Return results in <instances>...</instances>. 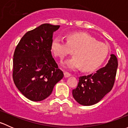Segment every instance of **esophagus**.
I'll use <instances>...</instances> for the list:
<instances>
[{
  "label": "esophagus",
  "instance_id": "34e87169",
  "mask_svg": "<svg viewBox=\"0 0 128 128\" xmlns=\"http://www.w3.org/2000/svg\"><path fill=\"white\" fill-rule=\"evenodd\" d=\"M64 77H70V76H71V74H69V72H64Z\"/></svg>",
  "mask_w": 128,
  "mask_h": 128
}]
</instances>
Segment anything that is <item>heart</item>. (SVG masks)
Instances as JSON below:
<instances>
[{"label":"heart","mask_w":128,"mask_h":128,"mask_svg":"<svg viewBox=\"0 0 128 128\" xmlns=\"http://www.w3.org/2000/svg\"><path fill=\"white\" fill-rule=\"evenodd\" d=\"M51 51L60 60L75 50L74 57L67 59L63 66L70 70L83 67V69L91 71L98 68L105 60L109 53V48L104 43L96 41L86 33H74L68 36V42L60 37L52 40Z\"/></svg>","instance_id":"b5f03b06"}]
</instances>
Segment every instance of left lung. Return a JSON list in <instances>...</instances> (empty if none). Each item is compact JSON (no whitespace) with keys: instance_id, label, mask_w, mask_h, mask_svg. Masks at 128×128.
<instances>
[{"instance_id":"1","label":"left lung","mask_w":128,"mask_h":128,"mask_svg":"<svg viewBox=\"0 0 128 128\" xmlns=\"http://www.w3.org/2000/svg\"><path fill=\"white\" fill-rule=\"evenodd\" d=\"M110 56L104 68L95 73L79 77L77 88L72 90L74 98L79 104L90 106L97 104L112 90L118 64L115 55Z\"/></svg>"}]
</instances>
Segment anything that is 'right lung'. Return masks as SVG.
<instances>
[{
  "instance_id": "1",
  "label": "right lung",
  "mask_w": 128,
  "mask_h": 128,
  "mask_svg": "<svg viewBox=\"0 0 128 128\" xmlns=\"http://www.w3.org/2000/svg\"><path fill=\"white\" fill-rule=\"evenodd\" d=\"M59 25L42 24L24 34L15 48L13 79L19 91L29 100L48 97L64 77L51 54L53 33Z\"/></svg>"
}]
</instances>
